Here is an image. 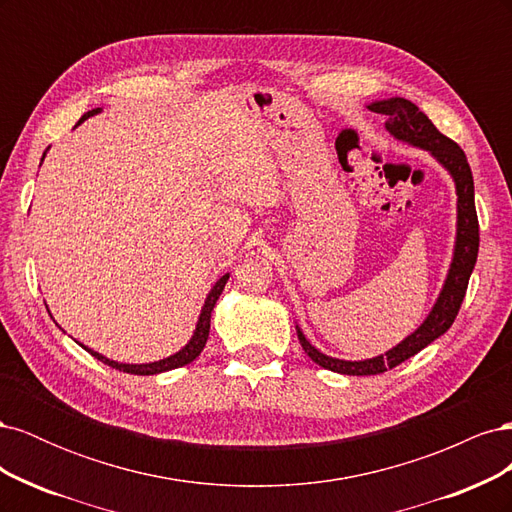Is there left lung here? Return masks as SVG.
Returning <instances> with one entry per match:
<instances>
[{"label":"left lung","instance_id":"obj_1","mask_svg":"<svg viewBox=\"0 0 512 512\" xmlns=\"http://www.w3.org/2000/svg\"><path fill=\"white\" fill-rule=\"evenodd\" d=\"M367 108L369 111L389 117V121H386L384 126L397 138V141H404L429 151L431 156L436 158L448 173H451L455 181V190H457V239H455L451 269H448L446 282L442 286L436 305L431 307V312L421 327H418L412 335H408L404 342L397 344L393 350L365 361L333 359V356L322 354L320 350H316L312 344H309L303 331L297 327L299 342L309 359L324 369L337 371V374H346V376L382 374V371L393 369L399 363L408 361L410 356L421 352L425 346L433 342V339H438L440 335H444L448 329H451V324L459 314L463 297H466L470 275L476 265L478 241H480L478 218H476V207H474V179H472V170L463 149L455 141H451V138L444 136L436 126H433L431 119L421 111V108L406 98L380 100V102L369 104Z\"/></svg>","mask_w":512,"mask_h":512}]
</instances>
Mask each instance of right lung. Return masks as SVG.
I'll return each instance as SVG.
<instances>
[{"instance_id":"1","label":"right lung","mask_w":512,"mask_h":512,"mask_svg":"<svg viewBox=\"0 0 512 512\" xmlns=\"http://www.w3.org/2000/svg\"><path fill=\"white\" fill-rule=\"evenodd\" d=\"M98 113H100V108H94V111L85 113V115L79 119V123L85 121V119L91 117V115H98ZM79 123H76V126H79ZM42 160H44V156H42ZM228 277H230L228 273L222 275L220 280L215 282V286L211 288V292L207 294L205 305H203V309H200V316H198V322H196V331H194L190 342L185 344V348H181L177 354L168 356V359L153 361V363H143V365H130V363L111 361V359H106V356H102V354H98V352H94V350L85 348L83 344H81V346H83L89 354H94L96 359L102 361L104 365L113 367V369H119V371H126V374H134V376H153V374H162V371H170V369H177V367L188 365V363H192V361L196 359V356H198L200 352H203V348H205V344H207L209 327H211V312H213V307H215V301L220 299V294H222V290H224V286H226V282H228Z\"/></svg>"}]
</instances>
